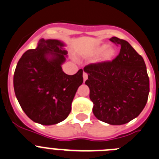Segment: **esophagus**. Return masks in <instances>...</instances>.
Returning <instances> with one entry per match:
<instances>
[{"instance_id": "34e87169", "label": "esophagus", "mask_w": 159, "mask_h": 159, "mask_svg": "<svg viewBox=\"0 0 159 159\" xmlns=\"http://www.w3.org/2000/svg\"><path fill=\"white\" fill-rule=\"evenodd\" d=\"M83 76H84V81L85 82V81L87 80V78H88V75H87V74L86 73V72H84V74H83Z\"/></svg>"}]
</instances>
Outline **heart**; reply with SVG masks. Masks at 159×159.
I'll list each match as a JSON object with an SVG mask.
<instances>
[{
    "instance_id": "obj_1",
    "label": "heart",
    "mask_w": 159,
    "mask_h": 159,
    "mask_svg": "<svg viewBox=\"0 0 159 159\" xmlns=\"http://www.w3.org/2000/svg\"><path fill=\"white\" fill-rule=\"evenodd\" d=\"M93 53L94 55H99L102 53L101 58L102 62L107 63V62L111 61L114 58L115 55H116V50L114 49V48L109 46L108 44L104 43V44H102L95 47Z\"/></svg>"
}]
</instances>
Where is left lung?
<instances>
[{"label": "left lung", "mask_w": 159, "mask_h": 159, "mask_svg": "<svg viewBox=\"0 0 159 159\" xmlns=\"http://www.w3.org/2000/svg\"><path fill=\"white\" fill-rule=\"evenodd\" d=\"M110 40L120 46L118 56L110 62L84 67L88 75L85 84L90 89L96 118L120 125L136 118L146 106L149 77L143 58L127 41L116 37Z\"/></svg>", "instance_id": "8db88e82"}]
</instances>
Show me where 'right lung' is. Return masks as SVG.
<instances>
[{
	"label": "right lung",
	"instance_id": "right-lung-1",
	"mask_svg": "<svg viewBox=\"0 0 159 159\" xmlns=\"http://www.w3.org/2000/svg\"><path fill=\"white\" fill-rule=\"evenodd\" d=\"M65 46L61 41L42 39L17 63L13 77L16 96L22 110L36 123L52 125L65 120L84 82L82 69L72 75L63 72L68 54Z\"/></svg>",
	"mask_w": 159,
	"mask_h": 159
}]
</instances>
